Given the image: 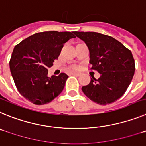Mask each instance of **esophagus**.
Instances as JSON below:
<instances>
[{
    "instance_id": "obj_1",
    "label": "esophagus",
    "mask_w": 146,
    "mask_h": 146,
    "mask_svg": "<svg viewBox=\"0 0 146 146\" xmlns=\"http://www.w3.org/2000/svg\"><path fill=\"white\" fill-rule=\"evenodd\" d=\"M72 75H74V76H80V73H78V72H72Z\"/></svg>"
}]
</instances>
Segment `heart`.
I'll return each mask as SVG.
<instances>
[{
    "mask_svg": "<svg viewBox=\"0 0 146 146\" xmlns=\"http://www.w3.org/2000/svg\"><path fill=\"white\" fill-rule=\"evenodd\" d=\"M78 67H77V65H75V64H74V65H72L70 67V69H72V70H75V69H77Z\"/></svg>",
    "mask_w": 146,
    "mask_h": 146,
    "instance_id": "b5f03b06",
    "label": "heart"
}]
</instances>
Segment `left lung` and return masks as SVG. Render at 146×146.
I'll list each match as a JSON object with an SVG mask.
<instances>
[{"label": "left lung", "instance_id": "obj_1", "mask_svg": "<svg viewBox=\"0 0 146 146\" xmlns=\"http://www.w3.org/2000/svg\"><path fill=\"white\" fill-rule=\"evenodd\" d=\"M73 33L87 45L91 69L101 74L92 77L82 92L91 101L101 105L110 104L123 96L131 83L135 70L131 52L113 37L96 32Z\"/></svg>", "mask_w": 146, "mask_h": 146}]
</instances>
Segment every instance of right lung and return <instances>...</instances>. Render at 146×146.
I'll return each instance as SVG.
<instances>
[{
	"label": "right lung",
	"mask_w": 146,
	"mask_h": 146,
	"mask_svg": "<svg viewBox=\"0 0 146 146\" xmlns=\"http://www.w3.org/2000/svg\"><path fill=\"white\" fill-rule=\"evenodd\" d=\"M71 32L55 31L34 33L14 48L9 61L10 71L18 91L35 104H44L63 91L69 76H47L48 68L58 59L64 44L75 38Z\"/></svg>",
	"instance_id": "obj_1"
}]
</instances>
